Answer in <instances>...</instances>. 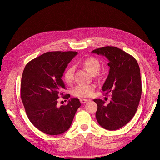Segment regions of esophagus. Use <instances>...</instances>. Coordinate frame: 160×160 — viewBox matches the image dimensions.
I'll use <instances>...</instances> for the list:
<instances>
[{
  "instance_id": "1",
  "label": "esophagus",
  "mask_w": 160,
  "mask_h": 160,
  "mask_svg": "<svg viewBox=\"0 0 160 160\" xmlns=\"http://www.w3.org/2000/svg\"><path fill=\"white\" fill-rule=\"evenodd\" d=\"M80 101L82 104H85L87 102H88V99H85V98H81L80 99Z\"/></svg>"
}]
</instances>
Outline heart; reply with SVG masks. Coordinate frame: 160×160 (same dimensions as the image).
<instances>
[{"label":"heart","mask_w":160,"mask_h":160,"mask_svg":"<svg viewBox=\"0 0 160 160\" xmlns=\"http://www.w3.org/2000/svg\"><path fill=\"white\" fill-rule=\"evenodd\" d=\"M82 66L87 70L92 75L97 74L100 69V63L98 60L93 57H89L86 58L81 63ZM74 67H69L67 69L63 75L65 82L71 84L74 80ZM95 89L94 84L89 85H79L75 87L72 90V95L77 97H89L93 94Z\"/></svg>","instance_id":"heart-1"}]
</instances>
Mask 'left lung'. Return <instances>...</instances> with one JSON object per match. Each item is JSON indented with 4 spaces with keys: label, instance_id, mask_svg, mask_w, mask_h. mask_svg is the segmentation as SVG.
<instances>
[{
    "label": "left lung",
    "instance_id": "left-lung-1",
    "mask_svg": "<svg viewBox=\"0 0 160 160\" xmlns=\"http://www.w3.org/2000/svg\"><path fill=\"white\" fill-rule=\"evenodd\" d=\"M92 53L104 56L109 62V74L102 90L112 97L105 105L101 99H94L98 108L96 119L108 130L119 129L135 115L141 99V80L136 60L122 50L112 46L98 48Z\"/></svg>",
    "mask_w": 160,
    "mask_h": 160
}]
</instances>
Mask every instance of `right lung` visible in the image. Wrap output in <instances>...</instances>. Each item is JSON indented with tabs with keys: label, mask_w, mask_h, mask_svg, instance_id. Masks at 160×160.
<instances>
[{
	"label": "right lung",
	"mask_w": 160,
	"mask_h": 160,
	"mask_svg": "<svg viewBox=\"0 0 160 160\" xmlns=\"http://www.w3.org/2000/svg\"><path fill=\"white\" fill-rule=\"evenodd\" d=\"M77 52H48L25 66L21 83V97L30 121L48 135L66 132L81 106L78 98H71L66 105L57 106L65 89L62 79L68 63ZM69 94L63 97L68 99Z\"/></svg>",
	"instance_id": "right-lung-1"
}]
</instances>
